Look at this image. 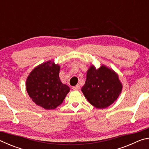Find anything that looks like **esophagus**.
Instances as JSON below:
<instances>
[{"label": "esophagus", "instance_id": "esophagus-1", "mask_svg": "<svg viewBox=\"0 0 149 149\" xmlns=\"http://www.w3.org/2000/svg\"><path fill=\"white\" fill-rule=\"evenodd\" d=\"M72 89H73V90H75V91L79 90L80 89V85L79 84H77V85H75V87H73Z\"/></svg>", "mask_w": 149, "mask_h": 149}]
</instances>
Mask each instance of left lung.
I'll use <instances>...</instances> for the list:
<instances>
[{
	"label": "left lung",
	"instance_id": "1",
	"mask_svg": "<svg viewBox=\"0 0 149 149\" xmlns=\"http://www.w3.org/2000/svg\"><path fill=\"white\" fill-rule=\"evenodd\" d=\"M122 87L118 74L112 69L105 65L97 69L92 64L87 72L86 81L81 91L91 104L102 109L117 100Z\"/></svg>",
	"mask_w": 149,
	"mask_h": 149
}]
</instances>
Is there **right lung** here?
<instances>
[{
  "mask_svg": "<svg viewBox=\"0 0 149 149\" xmlns=\"http://www.w3.org/2000/svg\"><path fill=\"white\" fill-rule=\"evenodd\" d=\"M60 66L54 61L42 63L30 72L26 79V91L37 105L53 110L62 103L70 87L59 77Z\"/></svg>",
  "mask_w": 149,
  "mask_h": 149,
  "instance_id": "right-lung-1",
  "label": "right lung"
}]
</instances>
